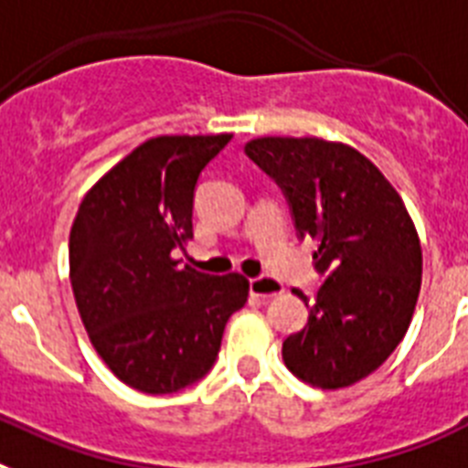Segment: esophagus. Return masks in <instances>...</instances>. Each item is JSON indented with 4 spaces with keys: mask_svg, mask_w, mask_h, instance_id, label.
Here are the masks:
<instances>
[{
    "mask_svg": "<svg viewBox=\"0 0 468 468\" xmlns=\"http://www.w3.org/2000/svg\"><path fill=\"white\" fill-rule=\"evenodd\" d=\"M250 292H251V296H259V299H273V296L282 294L284 287L278 282V280L268 278V275H261V278L250 280Z\"/></svg>",
    "mask_w": 468,
    "mask_h": 468,
    "instance_id": "obj_1",
    "label": "esophagus"
}]
</instances>
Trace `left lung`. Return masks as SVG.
Returning <instances> with one entry per match:
<instances>
[{
  "instance_id": "1",
  "label": "left lung",
  "mask_w": 468,
  "mask_h": 468,
  "mask_svg": "<svg viewBox=\"0 0 468 468\" xmlns=\"http://www.w3.org/2000/svg\"><path fill=\"white\" fill-rule=\"evenodd\" d=\"M287 197L299 238H313L324 275L308 323L282 341L292 375L344 388L372 375L403 341L421 287L414 223L384 174L356 148L266 136L245 145Z\"/></svg>"
}]
</instances>
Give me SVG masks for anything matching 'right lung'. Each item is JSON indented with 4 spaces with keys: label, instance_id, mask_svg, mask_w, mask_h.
Returning <instances> with one entry per match:
<instances>
[{
    "label": "right lung",
    "instance_id": "1",
    "mask_svg": "<svg viewBox=\"0 0 468 468\" xmlns=\"http://www.w3.org/2000/svg\"><path fill=\"white\" fill-rule=\"evenodd\" d=\"M230 133L157 136L84 195L70 230V282L93 348L136 391H181L214 367L226 323L245 306L239 273L178 266L193 238L202 169Z\"/></svg>",
    "mask_w": 468,
    "mask_h": 468
}]
</instances>
